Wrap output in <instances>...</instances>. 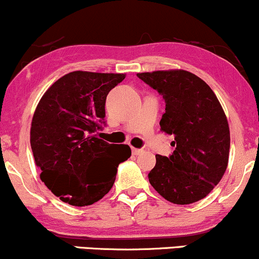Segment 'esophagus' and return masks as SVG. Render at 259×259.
<instances>
[{"mask_svg": "<svg viewBox=\"0 0 259 259\" xmlns=\"http://www.w3.org/2000/svg\"><path fill=\"white\" fill-rule=\"evenodd\" d=\"M142 153V149H137V148H132V154L133 155H138Z\"/></svg>", "mask_w": 259, "mask_h": 259, "instance_id": "obj_1", "label": "esophagus"}]
</instances>
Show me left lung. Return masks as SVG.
<instances>
[{
    "instance_id": "8db88e82",
    "label": "left lung",
    "mask_w": 259,
    "mask_h": 259,
    "mask_svg": "<svg viewBox=\"0 0 259 259\" xmlns=\"http://www.w3.org/2000/svg\"><path fill=\"white\" fill-rule=\"evenodd\" d=\"M165 99L161 130L175 135V151L156 155L148 177L167 201L188 205L203 199L220 183L228 166L230 132L213 91L185 70L137 74Z\"/></svg>"
}]
</instances>
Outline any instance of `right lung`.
<instances>
[{
	"instance_id": "add662e5",
	"label": "right lung",
	"mask_w": 259,
	"mask_h": 259,
	"mask_svg": "<svg viewBox=\"0 0 259 259\" xmlns=\"http://www.w3.org/2000/svg\"><path fill=\"white\" fill-rule=\"evenodd\" d=\"M123 74L72 71L46 91L33 114L30 143L39 178L69 205H92L109 193L128 145L94 133L105 126V100Z\"/></svg>"
}]
</instances>
